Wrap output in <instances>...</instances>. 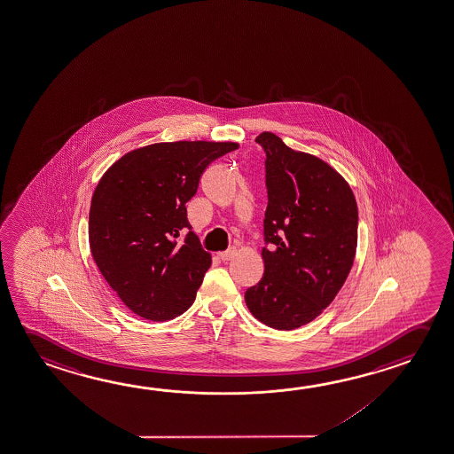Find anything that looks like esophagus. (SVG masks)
<instances>
[{"mask_svg":"<svg viewBox=\"0 0 454 454\" xmlns=\"http://www.w3.org/2000/svg\"><path fill=\"white\" fill-rule=\"evenodd\" d=\"M236 254V248H228L226 252L218 253V258L222 261H230Z\"/></svg>","mask_w":454,"mask_h":454,"instance_id":"obj_1","label":"esophagus"}]
</instances>
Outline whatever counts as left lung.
I'll return each mask as SVG.
<instances>
[{"mask_svg":"<svg viewBox=\"0 0 454 454\" xmlns=\"http://www.w3.org/2000/svg\"><path fill=\"white\" fill-rule=\"evenodd\" d=\"M266 152L264 274L246 291L253 317L278 331L315 320L348 277L357 244V206L347 180L320 158L290 149L274 133Z\"/></svg>","mask_w":454,"mask_h":454,"instance_id":"left-lung-1","label":"left lung"}]
</instances>
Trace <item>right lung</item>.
<instances>
[{"instance_id": "add662e5", "label": "right lung", "mask_w": 454, "mask_h": 454, "mask_svg": "<svg viewBox=\"0 0 454 454\" xmlns=\"http://www.w3.org/2000/svg\"><path fill=\"white\" fill-rule=\"evenodd\" d=\"M238 147L236 142L152 144L121 156L99 180L90 206V250L131 312L166 321L193 304L212 256L190 231L185 204L208 164Z\"/></svg>"}]
</instances>
